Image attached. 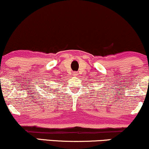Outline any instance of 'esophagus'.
<instances>
[{"instance_id":"34e87169","label":"esophagus","mask_w":149,"mask_h":149,"mask_svg":"<svg viewBox=\"0 0 149 149\" xmlns=\"http://www.w3.org/2000/svg\"><path fill=\"white\" fill-rule=\"evenodd\" d=\"M78 75V72H73V76H77Z\"/></svg>"}]
</instances>
